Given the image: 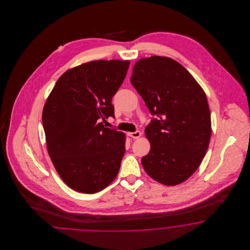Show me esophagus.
<instances>
[{
	"label": "esophagus",
	"instance_id": "obj_1",
	"mask_svg": "<svg viewBox=\"0 0 250 250\" xmlns=\"http://www.w3.org/2000/svg\"><path fill=\"white\" fill-rule=\"evenodd\" d=\"M128 136H130L133 139H139L142 136V133L140 131H136V132H130L128 133Z\"/></svg>",
	"mask_w": 250,
	"mask_h": 250
}]
</instances>
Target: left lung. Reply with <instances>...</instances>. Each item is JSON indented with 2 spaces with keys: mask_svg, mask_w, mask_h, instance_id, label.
<instances>
[{
  "mask_svg": "<svg viewBox=\"0 0 250 250\" xmlns=\"http://www.w3.org/2000/svg\"><path fill=\"white\" fill-rule=\"evenodd\" d=\"M130 81L150 112L159 117L144 131L151 144L142 159L144 170L162 185H179L196 171L209 146L206 95L190 73L168 57L139 60Z\"/></svg>",
  "mask_w": 250,
  "mask_h": 250,
  "instance_id": "1",
  "label": "left lung"
}]
</instances>
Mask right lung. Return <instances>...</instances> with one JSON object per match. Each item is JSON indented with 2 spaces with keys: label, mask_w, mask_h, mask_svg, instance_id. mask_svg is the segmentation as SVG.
<instances>
[{
  "label": "right lung",
  "mask_w": 250,
  "mask_h": 250,
  "mask_svg": "<svg viewBox=\"0 0 250 250\" xmlns=\"http://www.w3.org/2000/svg\"><path fill=\"white\" fill-rule=\"evenodd\" d=\"M129 61H92L64 72L42 113L48 155L60 177L74 190L94 194L116 178L125 152V134L105 127L114 117L111 98Z\"/></svg>",
  "instance_id": "1"
}]
</instances>
